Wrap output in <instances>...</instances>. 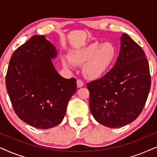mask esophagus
Returning <instances> with one entry per match:
<instances>
[{"label": "esophagus", "instance_id": "obj_1", "mask_svg": "<svg viewBox=\"0 0 157 157\" xmlns=\"http://www.w3.org/2000/svg\"><path fill=\"white\" fill-rule=\"evenodd\" d=\"M76 83H77V87H78V88H81V87H82L83 86V82L81 80H78V81H77Z\"/></svg>", "mask_w": 157, "mask_h": 157}]
</instances>
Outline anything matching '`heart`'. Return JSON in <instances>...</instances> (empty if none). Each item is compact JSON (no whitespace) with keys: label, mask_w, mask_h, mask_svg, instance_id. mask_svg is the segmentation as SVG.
<instances>
[{"label":"heart","mask_w":157,"mask_h":157,"mask_svg":"<svg viewBox=\"0 0 157 157\" xmlns=\"http://www.w3.org/2000/svg\"><path fill=\"white\" fill-rule=\"evenodd\" d=\"M115 56V47L110 43L94 42L75 50L71 53L74 63L84 64L83 74L89 78H96L102 76L112 64ZM63 65L66 68H72L74 66L67 57H63Z\"/></svg>","instance_id":"obj_1"}]
</instances>
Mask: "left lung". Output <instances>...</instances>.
<instances>
[{
  "mask_svg": "<svg viewBox=\"0 0 157 157\" xmlns=\"http://www.w3.org/2000/svg\"><path fill=\"white\" fill-rule=\"evenodd\" d=\"M120 40L113 67L102 78L87 83L90 111L98 123L109 128L134 121L143 110L151 88L144 52L126 33Z\"/></svg>",
  "mask_w": 157,
  "mask_h": 157,
  "instance_id": "1",
  "label": "left lung"
}]
</instances>
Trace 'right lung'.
I'll return each mask as SVG.
<instances>
[{
    "label": "right lung",
    "mask_w": 157,
    "mask_h": 157,
    "mask_svg": "<svg viewBox=\"0 0 157 157\" xmlns=\"http://www.w3.org/2000/svg\"><path fill=\"white\" fill-rule=\"evenodd\" d=\"M56 47L45 36H32L10 58L6 89L16 115L38 128L59 125L65 117L68 101L76 91V81L59 74L51 60Z\"/></svg>",
    "instance_id": "obj_1"
}]
</instances>
